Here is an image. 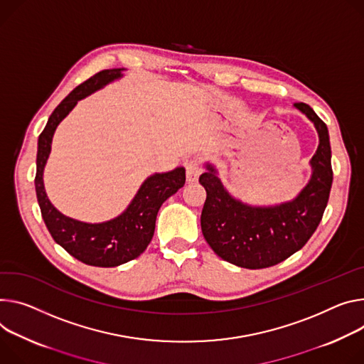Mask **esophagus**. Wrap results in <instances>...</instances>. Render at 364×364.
Instances as JSON below:
<instances>
[{"mask_svg": "<svg viewBox=\"0 0 364 364\" xmlns=\"http://www.w3.org/2000/svg\"><path fill=\"white\" fill-rule=\"evenodd\" d=\"M202 171H203L202 165L197 161L190 159V161L186 162V174H187V181L188 183H194L197 178H199Z\"/></svg>", "mask_w": 364, "mask_h": 364, "instance_id": "esophagus-1", "label": "esophagus"}]
</instances>
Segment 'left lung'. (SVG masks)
Segmentation results:
<instances>
[{
    "label": "left lung",
    "mask_w": 364,
    "mask_h": 364,
    "mask_svg": "<svg viewBox=\"0 0 364 364\" xmlns=\"http://www.w3.org/2000/svg\"><path fill=\"white\" fill-rule=\"evenodd\" d=\"M315 126L319 145L311 159L312 176L293 200L251 206L229 194L212 164L199 178L206 190L202 232L222 259L244 269H266L299 251L316 230L333 186L331 145L326 124L305 103H294Z\"/></svg>",
    "instance_id": "8db88e82"
}]
</instances>
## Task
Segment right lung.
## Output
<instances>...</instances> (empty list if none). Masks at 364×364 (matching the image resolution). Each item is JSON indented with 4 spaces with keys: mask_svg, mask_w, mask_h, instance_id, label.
I'll use <instances>...</instances> for the list:
<instances>
[{
    "mask_svg": "<svg viewBox=\"0 0 364 364\" xmlns=\"http://www.w3.org/2000/svg\"><path fill=\"white\" fill-rule=\"evenodd\" d=\"M122 71L123 68L100 71L74 88L53 110L38 141L35 186L46 228L56 244L81 262L94 267H116L139 257L154 237L161 205L186 183V170L183 167L168 173H155L142 183L134 200L122 215L102 223H87L65 216L48 199L43 170L58 124L81 98L122 78Z\"/></svg>",
    "mask_w": 364,
    "mask_h": 364,
    "instance_id": "add662e5",
    "label": "right lung"
}]
</instances>
